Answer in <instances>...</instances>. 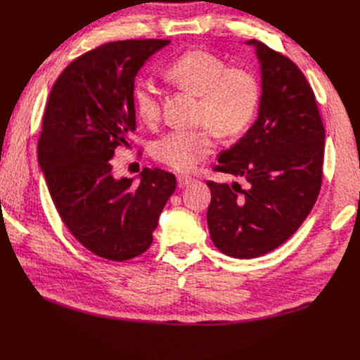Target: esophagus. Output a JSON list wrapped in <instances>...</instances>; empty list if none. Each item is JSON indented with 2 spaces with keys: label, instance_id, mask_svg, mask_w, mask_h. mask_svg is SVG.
I'll use <instances>...</instances> for the list:
<instances>
[{
  "label": "esophagus",
  "instance_id": "1",
  "mask_svg": "<svg viewBox=\"0 0 360 360\" xmlns=\"http://www.w3.org/2000/svg\"><path fill=\"white\" fill-rule=\"evenodd\" d=\"M193 181H194V179L191 177V175H185V174H179L177 175V183H179L180 188L186 186V185H189V183H193Z\"/></svg>",
  "mask_w": 360,
  "mask_h": 360
}]
</instances>
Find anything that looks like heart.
I'll return each mask as SVG.
<instances>
[{
    "mask_svg": "<svg viewBox=\"0 0 360 360\" xmlns=\"http://www.w3.org/2000/svg\"><path fill=\"white\" fill-rule=\"evenodd\" d=\"M177 89L197 97L195 129L167 132L153 145V157L175 171H191L212 154L215 135L233 139L245 132L257 114L262 97L260 79L254 70L229 66L219 55L205 49L180 53L163 70ZM135 112L143 123H158L162 103L157 87L140 82L132 92Z\"/></svg>",
    "mask_w": 360,
    "mask_h": 360,
    "instance_id": "1",
    "label": "heart"
}]
</instances>
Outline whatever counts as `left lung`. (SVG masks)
Wrapping results in <instances>:
<instances>
[{"label": "left lung", "mask_w": 360, "mask_h": 360, "mask_svg": "<svg viewBox=\"0 0 360 360\" xmlns=\"http://www.w3.org/2000/svg\"><path fill=\"white\" fill-rule=\"evenodd\" d=\"M262 68L259 117L214 171L246 180L207 181V228L214 245L236 259H255L285 243L308 217L321 193L325 127L303 72L251 39Z\"/></svg>", "instance_id": "obj_1"}]
</instances>
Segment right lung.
I'll return each instance as SVG.
<instances>
[{"label": "right lung", "mask_w": 360, "mask_h": 360, "mask_svg": "<svg viewBox=\"0 0 360 360\" xmlns=\"http://www.w3.org/2000/svg\"><path fill=\"white\" fill-rule=\"evenodd\" d=\"M169 39H124L79 55L61 72L47 100L38 163L66 228L101 259L126 262L153 243L175 175L145 167L140 183L115 179L118 146L135 131L134 79Z\"/></svg>", "instance_id": "right-lung-1"}]
</instances>
